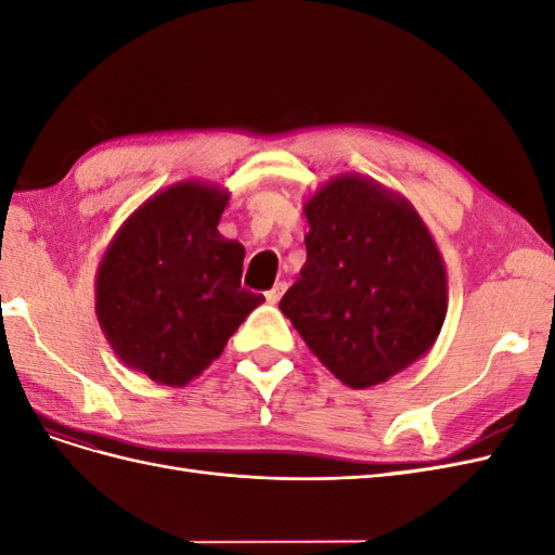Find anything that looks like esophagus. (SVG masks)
Segmentation results:
<instances>
[{
	"label": "esophagus",
	"instance_id": "obj_1",
	"mask_svg": "<svg viewBox=\"0 0 555 555\" xmlns=\"http://www.w3.org/2000/svg\"><path fill=\"white\" fill-rule=\"evenodd\" d=\"M284 292H287V282H278L271 292H266V300L268 304H278Z\"/></svg>",
	"mask_w": 555,
	"mask_h": 555
}]
</instances>
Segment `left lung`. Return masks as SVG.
I'll return each mask as SVG.
<instances>
[{"instance_id": "8db88e82", "label": "left lung", "mask_w": 555, "mask_h": 555, "mask_svg": "<svg viewBox=\"0 0 555 555\" xmlns=\"http://www.w3.org/2000/svg\"><path fill=\"white\" fill-rule=\"evenodd\" d=\"M308 259L282 296L312 354L351 389L428 354L447 317V268L410 201L343 173L304 206Z\"/></svg>"}]
</instances>
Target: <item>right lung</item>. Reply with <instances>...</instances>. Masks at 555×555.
I'll use <instances>...</instances> for the list:
<instances>
[{
	"label": "right lung",
	"instance_id": "right-lung-1",
	"mask_svg": "<svg viewBox=\"0 0 555 555\" xmlns=\"http://www.w3.org/2000/svg\"><path fill=\"white\" fill-rule=\"evenodd\" d=\"M229 196L212 182L171 184L127 217L99 263V326L117 359L157 384L198 377L263 304L241 287L245 247L217 231Z\"/></svg>",
	"mask_w": 555,
	"mask_h": 555
}]
</instances>
